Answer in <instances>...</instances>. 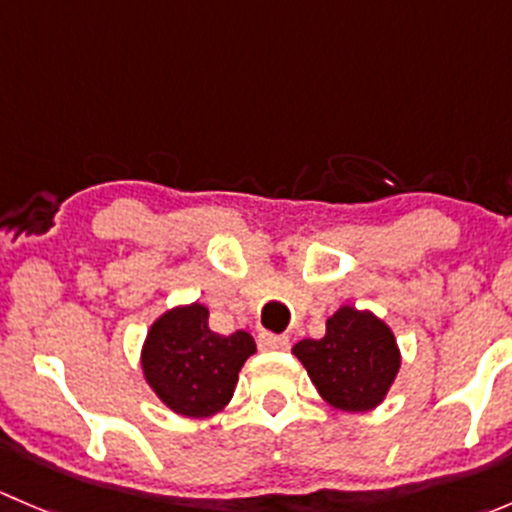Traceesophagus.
Wrapping results in <instances>:
<instances>
[{
	"label": "esophagus",
	"mask_w": 512,
	"mask_h": 512,
	"mask_svg": "<svg viewBox=\"0 0 512 512\" xmlns=\"http://www.w3.org/2000/svg\"><path fill=\"white\" fill-rule=\"evenodd\" d=\"M257 344H260L262 352H285V349H289V337H285V334L262 332L257 337Z\"/></svg>",
	"instance_id": "1"
}]
</instances>
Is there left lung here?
Segmentation results:
<instances>
[{
  "instance_id": "8db88e82",
  "label": "left lung",
  "mask_w": 512,
  "mask_h": 512,
  "mask_svg": "<svg viewBox=\"0 0 512 512\" xmlns=\"http://www.w3.org/2000/svg\"><path fill=\"white\" fill-rule=\"evenodd\" d=\"M292 354L304 364L319 396L342 411L376 409L401 366L389 324L347 304L327 319L322 339H302Z\"/></svg>"
}]
</instances>
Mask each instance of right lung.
I'll list each match as a JSON object with an SVG mask.
<instances>
[{"instance_id":"add662e5","label":"right lung","mask_w":512,"mask_h":512,"mask_svg":"<svg viewBox=\"0 0 512 512\" xmlns=\"http://www.w3.org/2000/svg\"><path fill=\"white\" fill-rule=\"evenodd\" d=\"M255 339L237 329L218 334L208 327V307L185 304L168 309L148 329L141 352L143 376L170 411L208 418L225 409Z\"/></svg>"}]
</instances>
